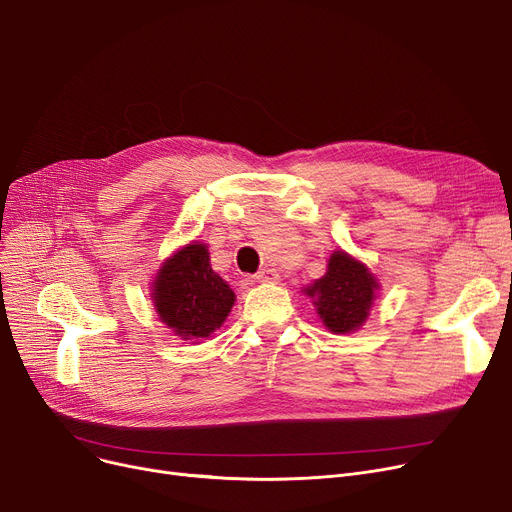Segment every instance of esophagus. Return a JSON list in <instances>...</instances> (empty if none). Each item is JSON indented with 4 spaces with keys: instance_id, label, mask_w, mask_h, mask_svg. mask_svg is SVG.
I'll return each instance as SVG.
<instances>
[{
    "instance_id": "esophagus-1",
    "label": "esophagus",
    "mask_w": 512,
    "mask_h": 512,
    "mask_svg": "<svg viewBox=\"0 0 512 512\" xmlns=\"http://www.w3.org/2000/svg\"><path fill=\"white\" fill-rule=\"evenodd\" d=\"M255 278L259 282H280V274L276 270H272V267H263L261 272L255 274Z\"/></svg>"
}]
</instances>
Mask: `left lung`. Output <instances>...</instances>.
Wrapping results in <instances>:
<instances>
[{
	"instance_id": "1",
	"label": "left lung",
	"mask_w": 512,
	"mask_h": 512,
	"mask_svg": "<svg viewBox=\"0 0 512 512\" xmlns=\"http://www.w3.org/2000/svg\"><path fill=\"white\" fill-rule=\"evenodd\" d=\"M380 284L369 267L344 251H334L328 272L303 292L313 299L319 319L334 334H351L369 317Z\"/></svg>"
}]
</instances>
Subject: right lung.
I'll return each mask as SVG.
<instances>
[{
	"mask_svg": "<svg viewBox=\"0 0 512 512\" xmlns=\"http://www.w3.org/2000/svg\"><path fill=\"white\" fill-rule=\"evenodd\" d=\"M151 297L159 319L176 336L201 340L224 324L236 294L211 270L203 242H191L161 265Z\"/></svg>",
	"mask_w": 512,
	"mask_h": 512,
	"instance_id": "add662e5",
	"label": "right lung"
}]
</instances>
